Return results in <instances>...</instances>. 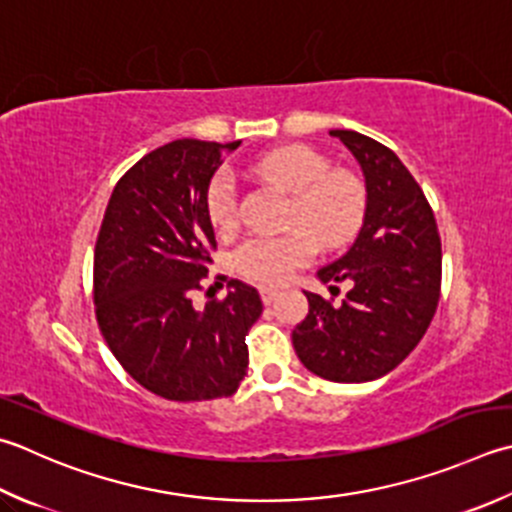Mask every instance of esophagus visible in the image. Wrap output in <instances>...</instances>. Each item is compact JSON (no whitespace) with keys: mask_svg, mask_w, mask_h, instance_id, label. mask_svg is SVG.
I'll use <instances>...</instances> for the list:
<instances>
[{"mask_svg":"<svg viewBox=\"0 0 512 512\" xmlns=\"http://www.w3.org/2000/svg\"><path fill=\"white\" fill-rule=\"evenodd\" d=\"M259 295H262V302L268 306V304H273V302H275V297H277V288L262 286V288H259Z\"/></svg>","mask_w":512,"mask_h":512,"instance_id":"obj_1","label":"esophagus"}]
</instances>
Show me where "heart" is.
<instances>
[{
    "label": "heart",
    "mask_w": 512,
    "mask_h": 512,
    "mask_svg": "<svg viewBox=\"0 0 512 512\" xmlns=\"http://www.w3.org/2000/svg\"><path fill=\"white\" fill-rule=\"evenodd\" d=\"M257 175L293 193L288 224L277 237H250L233 253L242 277L262 286L286 282L293 270L310 262L317 239L339 246L355 235L364 217V193L355 179L328 173V162L308 146H284L259 159ZM206 215L219 233L237 228V186L226 168L217 170L206 188Z\"/></svg>",
    "instance_id": "b5f03b06"
}]
</instances>
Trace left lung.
<instances>
[{"label":"left lung","mask_w":512,"mask_h":512,"mask_svg":"<svg viewBox=\"0 0 512 512\" xmlns=\"http://www.w3.org/2000/svg\"><path fill=\"white\" fill-rule=\"evenodd\" d=\"M330 135L362 166L366 213L355 244L317 277L330 290L339 282L353 288L342 306L306 293L308 315L293 330V346L328 382H373L402 364L433 322L442 242L424 190L393 150L355 130Z\"/></svg>","instance_id":"1"}]
</instances>
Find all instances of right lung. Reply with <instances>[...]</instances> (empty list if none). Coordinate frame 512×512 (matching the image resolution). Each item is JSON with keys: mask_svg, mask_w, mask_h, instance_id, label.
Returning <instances> with one entry per match:
<instances>
[{"mask_svg": "<svg viewBox=\"0 0 512 512\" xmlns=\"http://www.w3.org/2000/svg\"><path fill=\"white\" fill-rule=\"evenodd\" d=\"M239 144L177 139L144 155L117 182L97 235L99 330L126 373L170 402L233 395L248 366L246 335L264 310L239 279L204 310L190 299L217 248L206 188L224 150Z\"/></svg>", "mask_w": 512, "mask_h": 512, "instance_id": "obj_1", "label": "right lung"}]
</instances>
